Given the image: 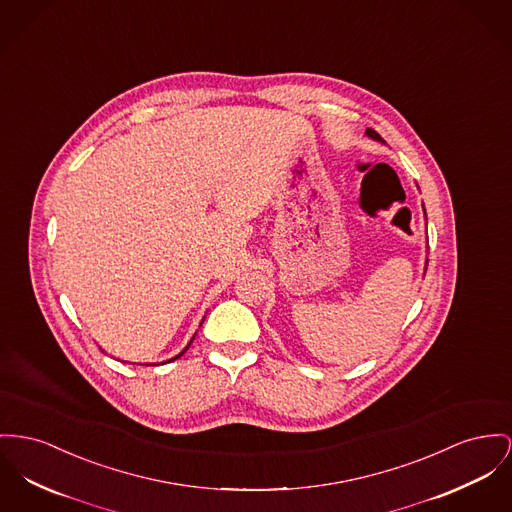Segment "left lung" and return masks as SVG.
Wrapping results in <instances>:
<instances>
[{
	"label": "left lung",
	"mask_w": 512,
	"mask_h": 512,
	"mask_svg": "<svg viewBox=\"0 0 512 512\" xmlns=\"http://www.w3.org/2000/svg\"><path fill=\"white\" fill-rule=\"evenodd\" d=\"M367 136L373 137V139H376V141H382V137L378 136V134H376L375 130H371V128H369V130H367Z\"/></svg>",
	"instance_id": "8db88e82"
}]
</instances>
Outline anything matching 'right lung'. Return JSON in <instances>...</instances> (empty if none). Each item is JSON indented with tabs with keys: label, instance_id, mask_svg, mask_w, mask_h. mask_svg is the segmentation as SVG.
<instances>
[{
	"label": "right lung",
	"instance_id": "1",
	"mask_svg": "<svg viewBox=\"0 0 512 512\" xmlns=\"http://www.w3.org/2000/svg\"><path fill=\"white\" fill-rule=\"evenodd\" d=\"M190 343H192V341H190ZM190 343H188V345H186V349H188V347H190ZM186 349H184V351H182V353H178V355H176V357H172L171 361H174V359H178V357H182V355H184V353H186Z\"/></svg>",
	"mask_w": 512,
	"mask_h": 512
}]
</instances>
